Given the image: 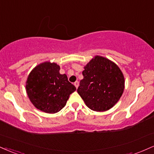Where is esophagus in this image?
I'll list each match as a JSON object with an SVG mask.
<instances>
[{"mask_svg": "<svg viewBox=\"0 0 154 154\" xmlns=\"http://www.w3.org/2000/svg\"><path fill=\"white\" fill-rule=\"evenodd\" d=\"M74 85H75V86L76 87V88H78V86H79V82L76 81V82L74 83Z\"/></svg>", "mask_w": 154, "mask_h": 154, "instance_id": "obj_1", "label": "esophagus"}]
</instances>
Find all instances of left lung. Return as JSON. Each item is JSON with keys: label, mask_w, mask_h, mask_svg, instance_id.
Listing matches in <instances>:
<instances>
[{"label": "left lung", "mask_w": 154, "mask_h": 154, "mask_svg": "<svg viewBox=\"0 0 154 154\" xmlns=\"http://www.w3.org/2000/svg\"><path fill=\"white\" fill-rule=\"evenodd\" d=\"M84 69L78 94L91 110H110L119 100L125 88V78L119 66L110 59L97 55Z\"/></svg>", "instance_id": "8db88e82"}]
</instances>
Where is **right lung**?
<instances>
[{"label":"right lung","mask_w":154,"mask_h":154,"mask_svg":"<svg viewBox=\"0 0 154 154\" xmlns=\"http://www.w3.org/2000/svg\"><path fill=\"white\" fill-rule=\"evenodd\" d=\"M57 63L44 62L31 70L26 82V90L36 108L47 113H56L65 106L76 88L65 74L59 73Z\"/></svg>","instance_id":"add662e5"}]
</instances>
